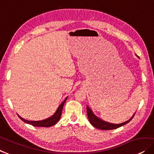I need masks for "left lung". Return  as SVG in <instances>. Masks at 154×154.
I'll return each instance as SVG.
<instances>
[{"mask_svg":"<svg viewBox=\"0 0 154 154\" xmlns=\"http://www.w3.org/2000/svg\"><path fill=\"white\" fill-rule=\"evenodd\" d=\"M87 113H88V119L89 121H90V124H92L94 127H95V128H97L101 129V130H112V129H116L119 128V127L125 125V124H128V122L133 119L135 114V113H134V115L132 116V117H131V119L127 120L126 122H123V123L112 124L110 123V122L104 121V120L98 117L97 115H95L94 113L93 112L92 109H91L88 106H87Z\"/></svg>","mask_w":154,"mask_h":154,"instance_id":"obj_1","label":"left lung"}]
</instances>
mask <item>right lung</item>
Returning <instances> with one entry per match:
<instances>
[{"label":"right lung","instance_id":"add662e5","mask_svg":"<svg viewBox=\"0 0 154 154\" xmlns=\"http://www.w3.org/2000/svg\"><path fill=\"white\" fill-rule=\"evenodd\" d=\"M67 97H66L65 98V99L64 100L63 102L60 105L58 106V108L55 111V112L53 114L52 116H51L50 117L46 118L45 119L43 120H40V121H29V120L25 119L23 118H22L21 116H19V117L21 119L22 121L25 122L26 124H30V125H32L34 126H37V127H50L52 126L53 125H55V124L57 123V122L59 121L61 117V115H62V108H63L64 104L65 103L66 99H67Z\"/></svg>","mask_w":154,"mask_h":154}]
</instances>
